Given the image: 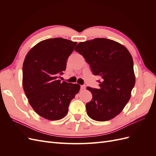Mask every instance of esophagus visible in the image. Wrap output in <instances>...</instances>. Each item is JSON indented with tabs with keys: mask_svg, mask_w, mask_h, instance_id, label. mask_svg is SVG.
Here are the masks:
<instances>
[{
	"mask_svg": "<svg viewBox=\"0 0 156 156\" xmlns=\"http://www.w3.org/2000/svg\"><path fill=\"white\" fill-rule=\"evenodd\" d=\"M86 88V86L85 85H81V90H84Z\"/></svg>",
	"mask_w": 156,
	"mask_h": 156,
	"instance_id": "34e87169",
	"label": "esophagus"
}]
</instances>
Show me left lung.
I'll return each instance as SVG.
<instances>
[{
  "instance_id": "8db88e82",
  "label": "left lung",
  "mask_w": 156,
  "mask_h": 156,
  "mask_svg": "<svg viewBox=\"0 0 156 156\" xmlns=\"http://www.w3.org/2000/svg\"><path fill=\"white\" fill-rule=\"evenodd\" d=\"M75 51L83 56L94 75L101 77L100 88L87 87L92 94L86 109L99 122L112 119L124 109L135 84L133 58L125 46L107 38L80 42Z\"/></svg>"
}]
</instances>
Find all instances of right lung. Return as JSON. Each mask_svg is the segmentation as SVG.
Segmentation results:
<instances>
[{
	"mask_svg": "<svg viewBox=\"0 0 156 156\" xmlns=\"http://www.w3.org/2000/svg\"><path fill=\"white\" fill-rule=\"evenodd\" d=\"M77 42L55 37L43 40L28 52L23 66V87L33 109L49 120L62 119L79 92L78 84L58 79Z\"/></svg>",
	"mask_w": 156,
	"mask_h": 156,
	"instance_id": "right-lung-1",
	"label": "right lung"
}]
</instances>
